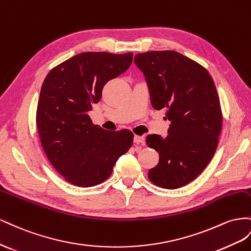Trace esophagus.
Instances as JSON below:
<instances>
[{
  "label": "esophagus",
  "mask_w": 251,
  "mask_h": 251,
  "mask_svg": "<svg viewBox=\"0 0 251 251\" xmlns=\"http://www.w3.org/2000/svg\"><path fill=\"white\" fill-rule=\"evenodd\" d=\"M133 142H134V144H144V142H145V139H144V137H140V135H134L133 137Z\"/></svg>",
  "instance_id": "obj_1"
}]
</instances>
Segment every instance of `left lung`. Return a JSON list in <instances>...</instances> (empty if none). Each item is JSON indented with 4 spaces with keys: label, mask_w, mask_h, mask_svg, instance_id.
<instances>
[{
    "label": "left lung",
    "mask_w": 251,
    "mask_h": 251,
    "mask_svg": "<svg viewBox=\"0 0 251 251\" xmlns=\"http://www.w3.org/2000/svg\"><path fill=\"white\" fill-rule=\"evenodd\" d=\"M134 63L145 75L150 103L167 108L168 135L149 134L148 147L159 152L149 170L154 185L176 189L189 184L208 165L222 129V111L216 85L202 65L173 50L138 53Z\"/></svg>",
    "instance_id": "left-lung-1"
}]
</instances>
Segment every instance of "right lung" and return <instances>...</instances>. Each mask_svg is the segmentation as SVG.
Instances as JSON below:
<instances>
[{
    "instance_id": "obj_1",
    "label": "right lung",
    "mask_w": 251,
    "mask_h": 251,
    "mask_svg": "<svg viewBox=\"0 0 251 251\" xmlns=\"http://www.w3.org/2000/svg\"><path fill=\"white\" fill-rule=\"evenodd\" d=\"M132 56L82 52L52 68L43 82L37 109L43 149L54 169L78 187L107 180L119 157L132 146L131 131L105 130L88 116L104 85L124 74Z\"/></svg>"
}]
</instances>
